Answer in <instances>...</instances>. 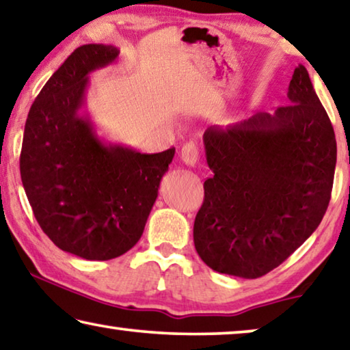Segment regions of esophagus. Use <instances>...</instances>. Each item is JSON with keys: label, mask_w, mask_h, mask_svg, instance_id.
I'll return each instance as SVG.
<instances>
[{"label": "esophagus", "mask_w": 350, "mask_h": 350, "mask_svg": "<svg viewBox=\"0 0 350 350\" xmlns=\"http://www.w3.org/2000/svg\"><path fill=\"white\" fill-rule=\"evenodd\" d=\"M180 154H181V159L185 161V164L196 165L197 161H198V157H200V150H198L196 142L189 141V142H186L185 145H183Z\"/></svg>", "instance_id": "34e87169"}]
</instances>
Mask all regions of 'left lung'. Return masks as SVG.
<instances>
[{
	"instance_id": "obj_1",
	"label": "left lung",
	"mask_w": 350,
	"mask_h": 350,
	"mask_svg": "<svg viewBox=\"0 0 350 350\" xmlns=\"http://www.w3.org/2000/svg\"><path fill=\"white\" fill-rule=\"evenodd\" d=\"M291 105L203 134L213 176L193 222L198 256L213 271L258 278L318 228L336 165L332 122L308 72L295 67Z\"/></svg>"
}]
</instances>
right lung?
Returning a JSON list of instances; mask_svg holds the SVG:
<instances>
[{
  "label": "right lung",
  "mask_w": 350,
  "mask_h": 350,
  "mask_svg": "<svg viewBox=\"0 0 350 350\" xmlns=\"http://www.w3.org/2000/svg\"><path fill=\"white\" fill-rule=\"evenodd\" d=\"M83 45L48 79L26 119L20 174L34 217L59 249L106 261L136 245L175 154H145L96 137L79 114L90 72L119 56Z\"/></svg>",
  "instance_id": "1"
}]
</instances>
